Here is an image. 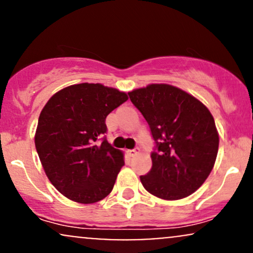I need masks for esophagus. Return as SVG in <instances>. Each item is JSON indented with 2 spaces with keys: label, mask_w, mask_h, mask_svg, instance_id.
<instances>
[{
  "label": "esophagus",
  "mask_w": 253,
  "mask_h": 253,
  "mask_svg": "<svg viewBox=\"0 0 253 253\" xmlns=\"http://www.w3.org/2000/svg\"><path fill=\"white\" fill-rule=\"evenodd\" d=\"M126 153L129 157H134V156H136L139 153V149H138V147H136V149H134V150H127Z\"/></svg>",
  "instance_id": "obj_1"
}]
</instances>
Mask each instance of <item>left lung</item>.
Returning <instances> with one entry per match:
<instances>
[{
    "instance_id": "1",
    "label": "left lung",
    "mask_w": 253,
    "mask_h": 253,
    "mask_svg": "<svg viewBox=\"0 0 253 253\" xmlns=\"http://www.w3.org/2000/svg\"><path fill=\"white\" fill-rule=\"evenodd\" d=\"M128 96L149 124L156 144L152 168L140 176L144 188L163 200L193 194L210 176L219 149L211 112L197 98L169 84H150Z\"/></svg>"
}]
</instances>
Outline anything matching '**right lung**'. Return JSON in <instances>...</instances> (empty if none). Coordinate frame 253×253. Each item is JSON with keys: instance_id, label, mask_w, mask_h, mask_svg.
Segmentation results:
<instances>
[{"instance_id": "1", "label": "right lung", "mask_w": 253, "mask_h": 253, "mask_svg": "<svg viewBox=\"0 0 253 253\" xmlns=\"http://www.w3.org/2000/svg\"><path fill=\"white\" fill-rule=\"evenodd\" d=\"M127 100L118 89L81 83L59 90L45 104L36 149L46 176L65 197L86 205L112 191L125 164L124 153L102 135L107 115Z\"/></svg>"}]
</instances>
